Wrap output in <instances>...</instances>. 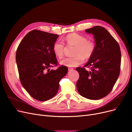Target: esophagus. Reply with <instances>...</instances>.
<instances>
[{
	"label": "esophagus",
	"instance_id": "esophagus-1",
	"mask_svg": "<svg viewBox=\"0 0 132 132\" xmlns=\"http://www.w3.org/2000/svg\"><path fill=\"white\" fill-rule=\"evenodd\" d=\"M73 68H68V70L69 71H72L73 70Z\"/></svg>",
	"mask_w": 132,
	"mask_h": 132
}]
</instances>
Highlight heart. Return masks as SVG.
Masks as SVG:
<instances>
[{
	"label": "heart",
	"instance_id": "obj_1",
	"mask_svg": "<svg viewBox=\"0 0 132 132\" xmlns=\"http://www.w3.org/2000/svg\"><path fill=\"white\" fill-rule=\"evenodd\" d=\"M65 41L68 46H75L73 55L72 57H66L60 61L61 65L69 67L78 66L83 63L85 59L91 58L95 52L96 45L92 40H87L86 37L77 33L68 35ZM65 46L62 42L57 41L54 44L53 51L54 54L59 59L64 55Z\"/></svg>",
	"mask_w": 132,
	"mask_h": 132
}]
</instances>
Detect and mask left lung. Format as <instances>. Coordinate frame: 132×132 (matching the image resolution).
<instances>
[{"label":"left lung","instance_id":"obj_1","mask_svg":"<svg viewBox=\"0 0 132 132\" xmlns=\"http://www.w3.org/2000/svg\"><path fill=\"white\" fill-rule=\"evenodd\" d=\"M94 35L96 48L85 67H78L79 78L76 86L82 96L99 100L109 94L117 81L120 71L121 52L115 39L103 27L95 26L85 30Z\"/></svg>","mask_w":132,"mask_h":132}]
</instances>
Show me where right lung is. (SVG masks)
I'll use <instances>...</instances> for the list:
<instances>
[{"label":"right lung","instance_id":"right-lung-1","mask_svg":"<svg viewBox=\"0 0 132 132\" xmlns=\"http://www.w3.org/2000/svg\"><path fill=\"white\" fill-rule=\"evenodd\" d=\"M58 37V35L34 30L23 38L16 50L21 83L31 96L40 101L48 100L56 94L59 82L68 71L64 65L50 70V68L58 64L53 51Z\"/></svg>","mask_w":132,"mask_h":132}]
</instances>
